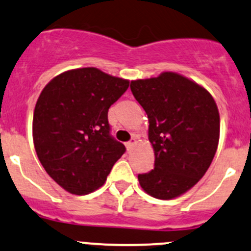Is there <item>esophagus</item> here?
<instances>
[{
	"label": "esophagus",
	"instance_id": "obj_1",
	"mask_svg": "<svg viewBox=\"0 0 251 251\" xmlns=\"http://www.w3.org/2000/svg\"><path fill=\"white\" fill-rule=\"evenodd\" d=\"M137 143H138V138H137V136H133L132 139H131L130 142H127V143H126V149H127V151H131V150L133 149V147L136 146Z\"/></svg>",
	"mask_w": 251,
	"mask_h": 251
}]
</instances>
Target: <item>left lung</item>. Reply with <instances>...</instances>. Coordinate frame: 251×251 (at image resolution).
<instances>
[{
    "label": "left lung",
    "instance_id": "left-lung-1",
    "mask_svg": "<svg viewBox=\"0 0 251 251\" xmlns=\"http://www.w3.org/2000/svg\"><path fill=\"white\" fill-rule=\"evenodd\" d=\"M131 91L148 115L155 155L154 170L139 174V185L155 199L181 196L214 159L220 137L218 105L207 89L176 72L131 80Z\"/></svg>",
    "mask_w": 251,
    "mask_h": 251
}]
</instances>
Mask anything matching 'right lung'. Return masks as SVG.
<instances>
[{"instance_id":"1","label":"right lung","mask_w":251,"mask_h":251,"mask_svg":"<svg viewBox=\"0 0 251 251\" xmlns=\"http://www.w3.org/2000/svg\"><path fill=\"white\" fill-rule=\"evenodd\" d=\"M128 84L99 68H75L52 78L39 95L32 120L37 156L70 194L101 188L125 152L109 134L108 109Z\"/></svg>"}]
</instances>
